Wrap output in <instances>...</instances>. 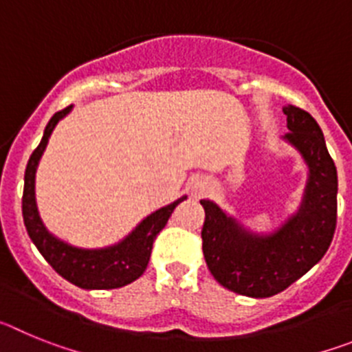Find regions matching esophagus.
<instances>
[{"mask_svg": "<svg viewBox=\"0 0 352 352\" xmlns=\"http://www.w3.org/2000/svg\"><path fill=\"white\" fill-rule=\"evenodd\" d=\"M208 190V185H204L203 182H197L194 185V195H203Z\"/></svg>", "mask_w": 352, "mask_h": 352, "instance_id": "obj_1", "label": "esophagus"}]
</instances>
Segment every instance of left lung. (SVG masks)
<instances>
[{
    "mask_svg": "<svg viewBox=\"0 0 352 352\" xmlns=\"http://www.w3.org/2000/svg\"><path fill=\"white\" fill-rule=\"evenodd\" d=\"M284 139L309 167L303 201L296 214L270 234L247 231L238 220L203 199V252L214 280L243 296L278 294L316 266L331 245L337 227V167L324 135L307 111L287 105Z\"/></svg>",
    "mask_w": 352,
    "mask_h": 352,
    "instance_id": "1",
    "label": "left lung"
}]
</instances>
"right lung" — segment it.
<instances>
[{"label": "right lung", "instance_id": "add662e5", "mask_svg": "<svg viewBox=\"0 0 352 352\" xmlns=\"http://www.w3.org/2000/svg\"><path fill=\"white\" fill-rule=\"evenodd\" d=\"M72 111V105L58 111L49 120L43 130V138L28 160L24 173V194H23V219L31 241L38 252L63 278L80 289H116L138 280L148 266L151 248L158 232L166 227L170 213L185 197L160 208L149 217H146L125 239L118 245L107 248H77L65 243L45 229L36 210L35 201V174L38 162L42 158L45 146L52 130L61 118Z\"/></svg>", "mask_w": 352, "mask_h": 352}]
</instances>
